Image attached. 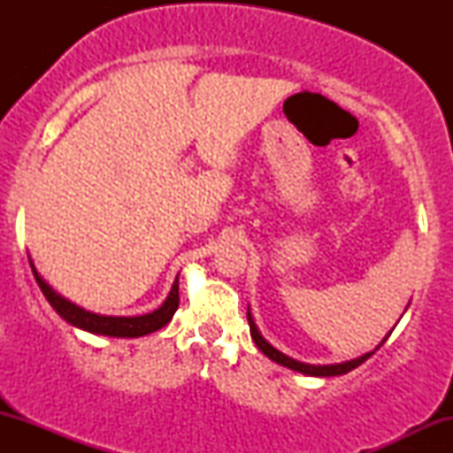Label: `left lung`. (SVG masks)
<instances>
[{
  "instance_id": "left-lung-1",
  "label": "left lung",
  "mask_w": 453,
  "mask_h": 453,
  "mask_svg": "<svg viewBox=\"0 0 453 453\" xmlns=\"http://www.w3.org/2000/svg\"><path fill=\"white\" fill-rule=\"evenodd\" d=\"M404 311H407V309H404ZM247 319H249V330H251V339L256 341L257 349L262 351L264 356L270 357V360H273V362L280 364V366L292 368V371H296V372H303V375H309V377H339V375H347V372L353 371V368L360 366L362 362H366L368 357H371L372 353H375V351L379 349V347H381L383 342L388 341V336L392 334V332H388L386 339H383L381 342H379V345L375 347V349L368 351V353H364V356H360V357H353V360L339 362V364H306V362H298V360H294V357L285 356V353H283V351H279L277 347L270 345V342L262 336V332L257 330L256 321H253L251 309H249V306H247Z\"/></svg>"
}]
</instances>
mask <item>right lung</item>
Here are the masks:
<instances>
[{
	"label": "right lung",
	"mask_w": 453,
	"mask_h": 453,
	"mask_svg": "<svg viewBox=\"0 0 453 453\" xmlns=\"http://www.w3.org/2000/svg\"><path fill=\"white\" fill-rule=\"evenodd\" d=\"M31 273H34L35 280H38L40 289H42L44 298L49 300V304L57 311V315L61 319H65L67 324L81 327V330L91 332V334H102V336H117V339H138V336L150 334V332H157L173 319L176 309H179V277L174 279L173 289H170L168 298L161 303V306L147 315H136V317H112V315H100L91 313V311L82 309L70 300L64 298L61 294H57L53 288L42 279V274L38 273L29 257Z\"/></svg>",
	"instance_id": "add662e5"
}]
</instances>
